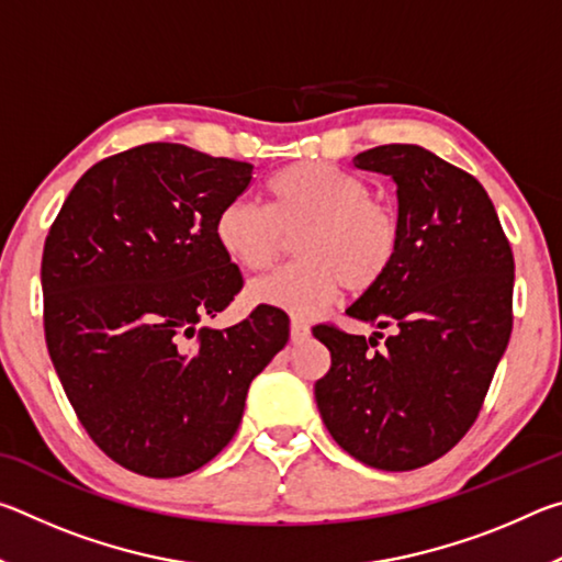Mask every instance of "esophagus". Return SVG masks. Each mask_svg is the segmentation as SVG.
<instances>
[{
  "instance_id": "1",
  "label": "esophagus",
  "mask_w": 562,
  "mask_h": 562,
  "mask_svg": "<svg viewBox=\"0 0 562 562\" xmlns=\"http://www.w3.org/2000/svg\"><path fill=\"white\" fill-rule=\"evenodd\" d=\"M290 339L294 341V345H302V341H307L310 339V325H307V322H302V319L294 317L290 322Z\"/></svg>"
}]
</instances>
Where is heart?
<instances>
[{"mask_svg":"<svg viewBox=\"0 0 562 562\" xmlns=\"http://www.w3.org/2000/svg\"><path fill=\"white\" fill-rule=\"evenodd\" d=\"M268 205L225 203L215 215V240L250 272L270 270L297 240L300 262L250 284V300L312 317L341 288L369 292L392 272L402 250V217L367 180L327 160H297L268 180Z\"/></svg>","mask_w":562,"mask_h":562,"instance_id":"obj_1","label":"heart"}]
</instances>
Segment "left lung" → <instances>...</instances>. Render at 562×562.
<instances>
[{
    "label": "left lung",
    "mask_w": 562,
    "mask_h": 562,
    "mask_svg": "<svg viewBox=\"0 0 562 562\" xmlns=\"http://www.w3.org/2000/svg\"><path fill=\"white\" fill-rule=\"evenodd\" d=\"M396 183L402 250L392 272L347 310L394 331L312 329L329 349L315 398L341 449L382 471L441 459L471 429L513 329V250L471 173L412 144L351 160Z\"/></svg>",
    "instance_id": "left-lung-1"
}]
</instances>
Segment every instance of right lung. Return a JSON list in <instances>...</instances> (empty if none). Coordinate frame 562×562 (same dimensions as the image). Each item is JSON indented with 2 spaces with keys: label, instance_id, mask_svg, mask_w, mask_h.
Listing matches in <instances>:
<instances>
[{
  "label": "right lung",
  "instance_id": "obj_1",
  "mask_svg": "<svg viewBox=\"0 0 562 562\" xmlns=\"http://www.w3.org/2000/svg\"><path fill=\"white\" fill-rule=\"evenodd\" d=\"M250 180L243 160L144 144L91 166L46 235V349L91 441L138 475L215 459L250 382L288 345L290 319L270 304L203 325L243 290L213 225Z\"/></svg>",
  "mask_w": 562,
  "mask_h": 562
}]
</instances>
